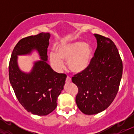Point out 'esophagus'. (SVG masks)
Segmentation results:
<instances>
[{"label": "esophagus", "mask_w": 134, "mask_h": 134, "mask_svg": "<svg viewBox=\"0 0 134 134\" xmlns=\"http://www.w3.org/2000/svg\"><path fill=\"white\" fill-rule=\"evenodd\" d=\"M66 82H67V83H69V82H72V79H71L70 77H67V78H66Z\"/></svg>", "instance_id": "1"}]
</instances>
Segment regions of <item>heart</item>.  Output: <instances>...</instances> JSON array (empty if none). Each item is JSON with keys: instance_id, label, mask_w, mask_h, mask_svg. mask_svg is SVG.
I'll use <instances>...</instances> for the list:
<instances>
[{"instance_id": "1", "label": "heart", "mask_w": 134, "mask_h": 134, "mask_svg": "<svg viewBox=\"0 0 134 134\" xmlns=\"http://www.w3.org/2000/svg\"><path fill=\"white\" fill-rule=\"evenodd\" d=\"M55 52L50 53L49 55L52 68L58 72H61L64 68L63 61H66L70 70L75 74L86 70L92 62L93 55L92 47L83 41L60 44L57 47Z\"/></svg>"}]
</instances>
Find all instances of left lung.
I'll list each match as a JSON object with an SVG mask.
<instances>
[{"instance_id":"1","label":"left lung","mask_w":134,"mask_h":134,"mask_svg":"<svg viewBox=\"0 0 134 134\" xmlns=\"http://www.w3.org/2000/svg\"><path fill=\"white\" fill-rule=\"evenodd\" d=\"M97 48L86 70L74 75L72 82L79 88L76 103L86 115L105 110L113 102L122 76L123 64L118 49L110 39L94 34Z\"/></svg>"}]
</instances>
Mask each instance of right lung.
<instances>
[{
	"instance_id": "1",
	"label": "right lung",
	"mask_w": 134,
	"mask_h": 134,
	"mask_svg": "<svg viewBox=\"0 0 134 134\" xmlns=\"http://www.w3.org/2000/svg\"><path fill=\"white\" fill-rule=\"evenodd\" d=\"M50 34L40 33L21 39L16 43L9 62V80L21 105L32 114L47 115L57 107V99L64 89L66 75L53 70L48 64ZM36 51L40 60L34 62L29 73L20 69L18 55Z\"/></svg>"
}]
</instances>
